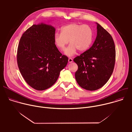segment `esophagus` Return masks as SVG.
<instances>
[{
    "label": "esophagus",
    "instance_id": "1",
    "mask_svg": "<svg viewBox=\"0 0 132 132\" xmlns=\"http://www.w3.org/2000/svg\"><path fill=\"white\" fill-rule=\"evenodd\" d=\"M72 62H73V60H72V59L69 58V59H68V62H69V63H72Z\"/></svg>",
    "mask_w": 132,
    "mask_h": 132
}]
</instances>
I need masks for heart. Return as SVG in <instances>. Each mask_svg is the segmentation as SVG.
<instances>
[{
	"mask_svg": "<svg viewBox=\"0 0 132 132\" xmlns=\"http://www.w3.org/2000/svg\"><path fill=\"white\" fill-rule=\"evenodd\" d=\"M93 39V31L87 24L71 23L61 29V33L54 35V43L60 50H63L69 41L70 44L65 50L66 55L72 56L78 50L84 52L90 46Z\"/></svg>",
	"mask_w": 132,
	"mask_h": 132,
	"instance_id": "1",
	"label": "heart"
}]
</instances>
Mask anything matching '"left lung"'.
I'll return each mask as SVG.
<instances>
[{"instance_id": "obj_1", "label": "left lung", "mask_w": 132, "mask_h": 132, "mask_svg": "<svg viewBox=\"0 0 132 132\" xmlns=\"http://www.w3.org/2000/svg\"><path fill=\"white\" fill-rule=\"evenodd\" d=\"M97 34L92 46L73 60L78 69L75 78L82 88L94 91L102 87L113 71L116 47L111 35L96 23Z\"/></svg>"}]
</instances>
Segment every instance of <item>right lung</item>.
I'll list each match as a JSON object with an SVG mask.
<instances>
[{
	"label": "right lung",
	"mask_w": 132,
	"mask_h": 132,
	"mask_svg": "<svg viewBox=\"0 0 132 132\" xmlns=\"http://www.w3.org/2000/svg\"><path fill=\"white\" fill-rule=\"evenodd\" d=\"M55 33V28L50 24H33L19 43V69L27 84L37 90L52 86L68 63V57L62 55L54 43Z\"/></svg>",
	"instance_id": "add662e5"
}]
</instances>
